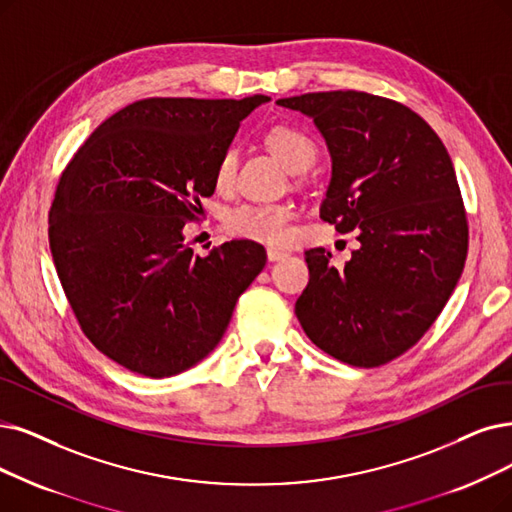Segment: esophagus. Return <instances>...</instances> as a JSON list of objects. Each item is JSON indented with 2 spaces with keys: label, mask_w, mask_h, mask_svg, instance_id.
Listing matches in <instances>:
<instances>
[{
  "label": "esophagus",
  "mask_w": 512,
  "mask_h": 512,
  "mask_svg": "<svg viewBox=\"0 0 512 512\" xmlns=\"http://www.w3.org/2000/svg\"><path fill=\"white\" fill-rule=\"evenodd\" d=\"M285 256H288V254L281 252V250H275V248H269V250H267V258H269L271 262H275V260H281V258H285Z\"/></svg>",
  "instance_id": "1"
}]
</instances>
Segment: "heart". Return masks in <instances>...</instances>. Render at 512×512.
Listing matches in <instances>:
<instances>
[{
  "label": "heart",
  "mask_w": 512,
  "mask_h": 512,
  "mask_svg": "<svg viewBox=\"0 0 512 512\" xmlns=\"http://www.w3.org/2000/svg\"><path fill=\"white\" fill-rule=\"evenodd\" d=\"M264 142L290 172L309 170L317 159L313 138L288 124L269 128L264 132ZM237 163L239 155L233 147L222 151L214 168V185L218 191H231L235 187ZM292 220L294 210L285 203H241L224 218V229L233 237L281 248L292 239Z\"/></svg>",
  "instance_id": "b5f03b06"
}]
</instances>
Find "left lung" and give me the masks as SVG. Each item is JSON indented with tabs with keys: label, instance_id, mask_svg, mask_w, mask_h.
Here are the masks:
<instances>
[{
	"label": "left lung",
	"instance_id": "8db88e82",
	"mask_svg": "<svg viewBox=\"0 0 512 512\" xmlns=\"http://www.w3.org/2000/svg\"><path fill=\"white\" fill-rule=\"evenodd\" d=\"M277 102L311 115L332 153L321 220L361 241L342 271L325 248L304 252L311 277L296 317L334 359L384 365L428 332L464 269L468 220L452 159L391 98L336 90Z\"/></svg>",
	"mask_w": 512,
	"mask_h": 512
}]
</instances>
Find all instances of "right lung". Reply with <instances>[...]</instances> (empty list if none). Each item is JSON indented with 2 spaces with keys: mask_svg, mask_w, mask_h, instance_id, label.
Wrapping results in <instances>:
<instances>
[{
  "mask_svg": "<svg viewBox=\"0 0 512 512\" xmlns=\"http://www.w3.org/2000/svg\"><path fill=\"white\" fill-rule=\"evenodd\" d=\"M267 96L145 98L111 115L58 180L54 267L81 332L126 370L166 378L206 357L264 269L250 239L201 258L182 237L214 195V168Z\"/></svg>",
  "mask_w": 512,
  "mask_h": 512,
  "instance_id": "obj_1",
  "label": "right lung"
}]
</instances>
